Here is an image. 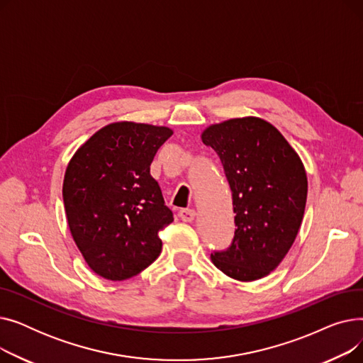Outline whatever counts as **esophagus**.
Wrapping results in <instances>:
<instances>
[{
    "label": "esophagus",
    "mask_w": 363,
    "mask_h": 363,
    "mask_svg": "<svg viewBox=\"0 0 363 363\" xmlns=\"http://www.w3.org/2000/svg\"><path fill=\"white\" fill-rule=\"evenodd\" d=\"M196 211L194 208H182V211H179V218L184 220V222H193L196 219Z\"/></svg>",
    "instance_id": "obj_1"
}]
</instances>
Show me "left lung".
I'll return each instance as SVG.
<instances>
[{"instance_id":"1","label":"left lung","mask_w":363,"mask_h":363,"mask_svg":"<svg viewBox=\"0 0 363 363\" xmlns=\"http://www.w3.org/2000/svg\"><path fill=\"white\" fill-rule=\"evenodd\" d=\"M201 140L222 162L237 226L231 245L212 253V262L234 279H260L297 237L308 197L306 170L281 132L259 118L212 125Z\"/></svg>"}]
</instances>
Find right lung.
Returning <instances> with one entry per match:
<instances>
[{"instance_id": "obj_1", "label": "right lung", "mask_w": 363, "mask_h": 363, "mask_svg": "<svg viewBox=\"0 0 363 363\" xmlns=\"http://www.w3.org/2000/svg\"><path fill=\"white\" fill-rule=\"evenodd\" d=\"M172 133L166 126L110 123L67 164L63 201L70 233L89 268L106 279L135 277L162 252L159 233L174 213L150 164Z\"/></svg>"}]
</instances>
